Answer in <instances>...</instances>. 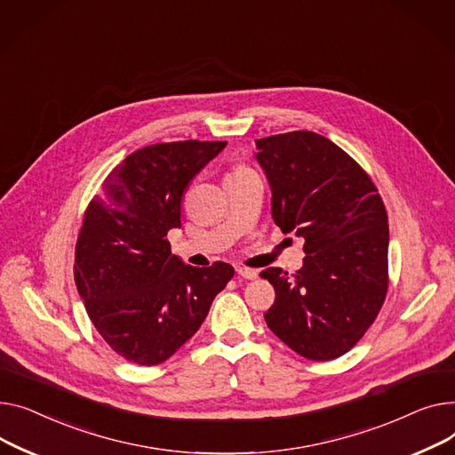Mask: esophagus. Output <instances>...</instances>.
<instances>
[{"label": "esophagus", "mask_w": 455, "mask_h": 455, "mask_svg": "<svg viewBox=\"0 0 455 455\" xmlns=\"http://www.w3.org/2000/svg\"><path fill=\"white\" fill-rule=\"evenodd\" d=\"M236 274L243 277V279H257L259 277V272L257 270H251V268H244V266H240V268H236Z\"/></svg>", "instance_id": "1"}]
</instances>
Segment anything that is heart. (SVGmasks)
<instances>
[{"mask_svg":"<svg viewBox=\"0 0 455 455\" xmlns=\"http://www.w3.org/2000/svg\"><path fill=\"white\" fill-rule=\"evenodd\" d=\"M236 171H248V169H244V167H238Z\"/></svg>","mask_w":455,"mask_h":455,"instance_id":"heart-1","label":"heart"}]
</instances>
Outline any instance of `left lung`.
<instances>
[{
	"mask_svg": "<svg viewBox=\"0 0 455 455\" xmlns=\"http://www.w3.org/2000/svg\"><path fill=\"white\" fill-rule=\"evenodd\" d=\"M257 162L272 187V219L305 240L303 268H266L275 288L264 314L291 351L334 360L375 322L387 293L389 226L367 172L331 140L298 130L257 140Z\"/></svg>",
	"mask_w": 455,
	"mask_h": 455,
	"instance_id": "obj_1",
	"label": "left lung"
}]
</instances>
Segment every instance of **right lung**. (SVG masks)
Listing matches in <instances>:
<instances>
[{"label": "right lung", "mask_w": 455, "mask_h": 455, "mask_svg": "<svg viewBox=\"0 0 455 455\" xmlns=\"http://www.w3.org/2000/svg\"><path fill=\"white\" fill-rule=\"evenodd\" d=\"M226 141L157 143L132 152L102 183L75 248V284L92 323L128 362L157 365L196 334L235 270L172 255L189 181Z\"/></svg>", "instance_id": "right-lung-1"}]
</instances>
